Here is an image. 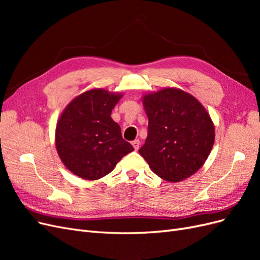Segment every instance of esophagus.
<instances>
[{"label": "esophagus", "instance_id": "1", "mask_svg": "<svg viewBox=\"0 0 260 260\" xmlns=\"http://www.w3.org/2000/svg\"><path fill=\"white\" fill-rule=\"evenodd\" d=\"M132 146L135 147L136 151H138L139 147H140V141H139V140H135V141H133V142H132Z\"/></svg>", "mask_w": 260, "mask_h": 260}]
</instances>
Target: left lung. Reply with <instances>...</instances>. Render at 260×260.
Instances as JSON below:
<instances>
[{"instance_id":"1","label":"left lung","mask_w":260,"mask_h":260,"mask_svg":"<svg viewBox=\"0 0 260 260\" xmlns=\"http://www.w3.org/2000/svg\"><path fill=\"white\" fill-rule=\"evenodd\" d=\"M147 138L139 149L155 174L179 182L198 171L210 154L215 128L200 102L178 89L147 94Z\"/></svg>"}]
</instances>
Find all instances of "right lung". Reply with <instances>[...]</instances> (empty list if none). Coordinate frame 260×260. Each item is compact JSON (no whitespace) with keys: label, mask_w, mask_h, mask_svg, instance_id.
<instances>
[{"label":"right lung","mask_w":260,"mask_h":260,"mask_svg":"<svg viewBox=\"0 0 260 260\" xmlns=\"http://www.w3.org/2000/svg\"><path fill=\"white\" fill-rule=\"evenodd\" d=\"M120 98V94L102 89L90 90L72 101L61 114L55 135L57 153L76 176L100 179L124 155L135 151L111 117Z\"/></svg>","instance_id":"obj_1"}]
</instances>
